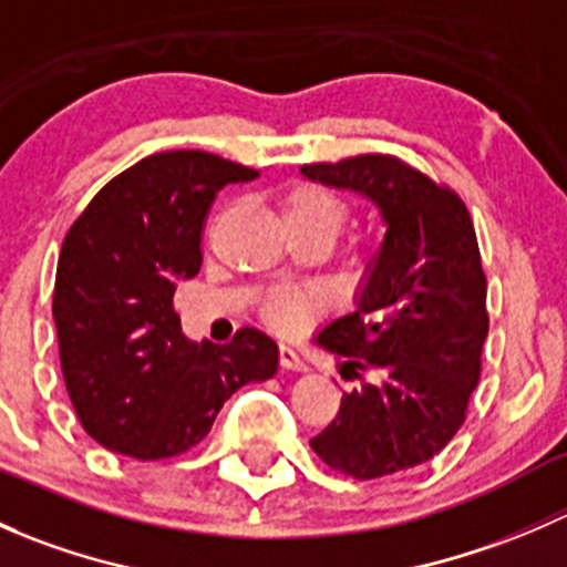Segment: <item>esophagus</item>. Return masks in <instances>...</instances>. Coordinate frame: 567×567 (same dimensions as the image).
<instances>
[{
    "label": "esophagus",
    "instance_id": "esophagus-1",
    "mask_svg": "<svg viewBox=\"0 0 567 567\" xmlns=\"http://www.w3.org/2000/svg\"><path fill=\"white\" fill-rule=\"evenodd\" d=\"M279 362H282L285 370H293V373H307V362L293 351V348H288V346L279 348Z\"/></svg>",
    "mask_w": 567,
    "mask_h": 567
}]
</instances>
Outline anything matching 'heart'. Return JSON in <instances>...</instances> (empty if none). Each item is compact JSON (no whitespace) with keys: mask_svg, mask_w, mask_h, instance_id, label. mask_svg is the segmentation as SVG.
<instances>
[{"mask_svg":"<svg viewBox=\"0 0 567 567\" xmlns=\"http://www.w3.org/2000/svg\"><path fill=\"white\" fill-rule=\"evenodd\" d=\"M342 214L346 210H342L340 199L331 192H326L323 186H316V183H299V186L290 188L282 203L285 225L288 221H305V225H323L329 230H337ZM316 307H320L318 290H277L268 299L266 312L271 323H277L279 329H299Z\"/></svg>","mask_w":567,"mask_h":567,"instance_id":"b5f03b06","label":"heart"}]
</instances>
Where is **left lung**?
Returning a JSON list of instances; mask_svg holds the SVG:
<instances>
[{
    "mask_svg": "<svg viewBox=\"0 0 567 567\" xmlns=\"http://www.w3.org/2000/svg\"><path fill=\"white\" fill-rule=\"evenodd\" d=\"M301 175L364 197L386 227L353 310L318 331V346L368 381L342 392L340 414L310 447L353 480L414 468L458 433L480 379L488 312L472 216L392 156L307 164Z\"/></svg>",
    "mask_w": 567,
    "mask_h": 567,
    "instance_id": "left-lung-1",
    "label": "left lung"
}]
</instances>
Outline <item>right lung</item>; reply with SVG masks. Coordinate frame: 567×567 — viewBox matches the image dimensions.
I'll return each mask as SVG.
<instances>
[{"label": "right lung", "instance_id": "obj_1", "mask_svg": "<svg viewBox=\"0 0 567 567\" xmlns=\"http://www.w3.org/2000/svg\"><path fill=\"white\" fill-rule=\"evenodd\" d=\"M255 177L205 151L153 153L112 177L68 230L54 282L60 362L101 447L173 458L208 436L233 392L277 375L268 334L192 342L173 310L177 282L203 266L199 236L216 192Z\"/></svg>", "mask_w": 567, "mask_h": 567}]
</instances>
